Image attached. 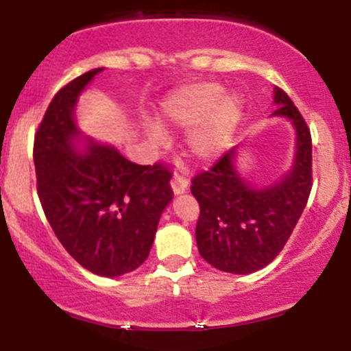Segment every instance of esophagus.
<instances>
[{
  "label": "esophagus",
  "mask_w": 351,
  "mask_h": 351,
  "mask_svg": "<svg viewBox=\"0 0 351 351\" xmlns=\"http://www.w3.org/2000/svg\"><path fill=\"white\" fill-rule=\"evenodd\" d=\"M171 189L175 195H183L188 189V180L181 175H175L171 178Z\"/></svg>",
  "instance_id": "obj_1"
}]
</instances>
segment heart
<instances>
[{"label": "heart", "mask_w": 351, "mask_h": 351, "mask_svg": "<svg viewBox=\"0 0 351 351\" xmlns=\"http://www.w3.org/2000/svg\"><path fill=\"white\" fill-rule=\"evenodd\" d=\"M243 119V100L224 95V87L215 82L184 86L168 95L162 104V120L170 127L189 130L202 123L188 138V148L198 160L219 155ZM147 136L158 142L160 132L150 128Z\"/></svg>", "instance_id": "b5f03b06"}]
</instances>
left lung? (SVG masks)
<instances>
[{
  "mask_svg": "<svg viewBox=\"0 0 351 351\" xmlns=\"http://www.w3.org/2000/svg\"><path fill=\"white\" fill-rule=\"evenodd\" d=\"M277 108L271 117L287 119L295 130L291 170L280 180L257 188L237 171L239 145L215 167L193 178L199 203L196 244L208 264L231 274H251L272 263L291 237L312 189V138L293 102L274 87Z\"/></svg>",
  "mask_w": 351,
  "mask_h": 351,
  "instance_id": "1",
  "label": "left lung"
}]
</instances>
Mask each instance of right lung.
Instances as JSON below:
<instances>
[{
  "label": "right lung",
  "mask_w": 351,
  "mask_h": 351,
  "mask_svg": "<svg viewBox=\"0 0 351 351\" xmlns=\"http://www.w3.org/2000/svg\"><path fill=\"white\" fill-rule=\"evenodd\" d=\"M102 71L79 75L51 100L34 136V167L44 215L60 244L95 276L119 277L150 254L173 199L171 173L160 163L128 162L114 145L78 141L75 106Z\"/></svg>",
  "instance_id": "1"
}]
</instances>
